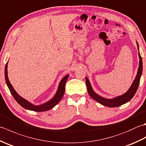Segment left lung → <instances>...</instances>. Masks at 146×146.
I'll use <instances>...</instances> for the list:
<instances>
[{
  "instance_id": "obj_1",
  "label": "left lung",
  "mask_w": 146,
  "mask_h": 146,
  "mask_svg": "<svg viewBox=\"0 0 146 146\" xmlns=\"http://www.w3.org/2000/svg\"><path fill=\"white\" fill-rule=\"evenodd\" d=\"M137 48L139 50V45L137 42ZM139 56L140 60H139V66L138 68L137 75H136L135 78L134 80V82H133L131 86L130 87V88L128 90V91L125 94L112 99H107L104 97H102L100 96L97 95L94 90H93L92 86L90 85V83L88 79L86 77L85 78L86 85V87H87L88 93L90 95V96L92 98H94L95 101L98 102V103H100V104L104 105V106H106L108 107H119L120 105L124 104L127 103V102H128L131 100L133 98V97L134 96L135 92H137V90L138 88V86L139 85V82H140L141 76L142 75V60L139 52Z\"/></svg>"
}]
</instances>
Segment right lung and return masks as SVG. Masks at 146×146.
Wrapping results in <instances>:
<instances>
[{
    "instance_id": "obj_1",
    "label": "right lung",
    "mask_w": 146,
    "mask_h": 146,
    "mask_svg": "<svg viewBox=\"0 0 146 146\" xmlns=\"http://www.w3.org/2000/svg\"><path fill=\"white\" fill-rule=\"evenodd\" d=\"M7 63H6L5 67V82L7 83V85L8 88L10 90L11 94L13 96V97L15 100L17 101V103L19 104L23 108H26L27 110H33L35 111H45L51 109L53 108L55 105H56L61 99L64 95V91H65V85H66V82L67 81V79L68 78V76L69 75H67L65 76L64 78L61 80L60 83V85L58 86V91L56 92V94H55L54 97L52 98L51 100L48 101L46 103L40 105H35L30 103L28 101H27L25 99L22 98L20 95L17 94V93L15 91L13 86L11 84L10 82H9L8 76H7Z\"/></svg>"
}]
</instances>
